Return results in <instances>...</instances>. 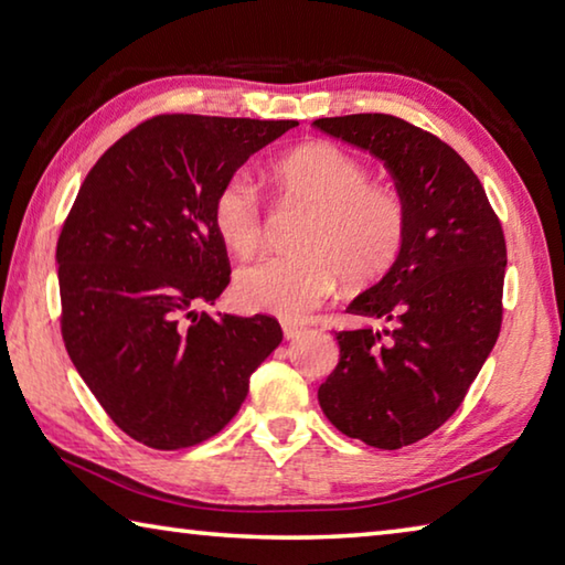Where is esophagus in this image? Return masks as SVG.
<instances>
[{
  "mask_svg": "<svg viewBox=\"0 0 565 565\" xmlns=\"http://www.w3.org/2000/svg\"><path fill=\"white\" fill-rule=\"evenodd\" d=\"M281 331L286 339H296L303 333V323H296V321H281Z\"/></svg>",
  "mask_w": 565,
  "mask_h": 565,
  "instance_id": "esophagus-1",
  "label": "esophagus"
}]
</instances>
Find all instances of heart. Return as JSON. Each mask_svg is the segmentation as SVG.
<instances>
[{"instance_id": "heart-1", "label": "heart", "mask_w": 565, "mask_h": 565, "mask_svg": "<svg viewBox=\"0 0 565 565\" xmlns=\"http://www.w3.org/2000/svg\"><path fill=\"white\" fill-rule=\"evenodd\" d=\"M276 196L309 209L296 236V254L262 256L238 269L236 301L248 311L301 319L341 279L371 286L404 254L408 204L396 186L371 181L359 157L329 141H311L271 169ZM212 222L228 252L248 256L262 244L266 214L259 189L236 171L216 189Z\"/></svg>"}]
</instances>
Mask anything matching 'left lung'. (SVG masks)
I'll use <instances>...</instances> for the list:
<instances>
[{"instance_id": "8db88e82", "label": "left lung", "mask_w": 565, "mask_h": 565, "mask_svg": "<svg viewBox=\"0 0 565 565\" xmlns=\"http://www.w3.org/2000/svg\"><path fill=\"white\" fill-rule=\"evenodd\" d=\"M313 127L384 161L408 204L404 254L349 306L384 327L339 331V363L319 388L341 434L396 451L456 414L499 339L503 226L473 169L431 131L391 114Z\"/></svg>"}]
</instances>
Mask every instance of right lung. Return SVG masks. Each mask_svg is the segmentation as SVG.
Here are the masks:
<instances>
[{
    "mask_svg": "<svg viewBox=\"0 0 565 565\" xmlns=\"http://www.w3.org/2000/svg\"><path fill=\"white\" fill-rule=\"evenodd\" d=\"M299 121L159 114L104 151L56 242L62 339L134 441L177 451L236 416L281 343L274 317L204 311L232 281L216 189Z\"/></svg>",
    "mask_w": 565,
    "mask_h": 565,
    "instance_id": "add662e5",
    "label": "right lung"
}]
</instances>
